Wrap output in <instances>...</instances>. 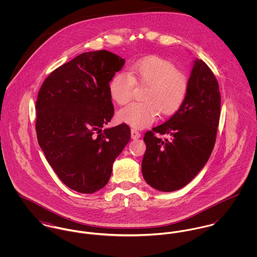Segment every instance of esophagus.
Masks as SVG:
<instances>
[{"label":"esophagus","instance_id":"1","mask_svg":"<svg viewBox=\"0 0 257 257\" xmlns=\"http://www.w3.org/2000/svg\"><path fill=\"white\" fill-rule=\"evenodd\" d=\"M131 134H132V139L133 140H138V139L141 138V133L139 131H137L136 128H132Z\"/></svg>","mask_w":257,"mask_h":257}]
</instances>
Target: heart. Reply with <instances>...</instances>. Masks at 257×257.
<instances>
[{
	"instance_id": "obj_1",
	"label": "heart",
	"mask_w": 257,
	"mask_h": 257,
	"mask_svg": "<svg viewBox=\"0 0 257 257\" xmlns=\"http://www.w3.org/2000/svg\"><path fill=\"white\" fill-rule=\"evenodd\" d=\"M135 84L146 85L142 102H134L118 111V118L134 127H146L157 117L159 111L164 115L180 109L188 92V79L169 60L151 55L128 67V74L116 72L110 78V98L117 105L126 104Z\"/></svg>"
}]
</instances>
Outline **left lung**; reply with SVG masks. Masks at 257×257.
<instances>
[{"label":"left lung","mask_w":257,"mask_h":257,"mask_svg":"<svg viewBox=\"0 0 257 257\" xmlns=\"http://www.w3.org/2000/svg\"><path fill=\"white\" fill-rule=\"evenodd\" d=\"M220 115L219 83L209 66L197 58L180 109L145 135L142 171L147 183L162 192L176 191L189 183L210 158Z\"/></svg>","instance_id":"8db88e82"}]
</instances>
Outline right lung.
Masks as SVG:
<instances>
[{
	"mask_svg": "<svg viewBox=\"0 0 257 257\" xmlns=\"http://www.w3.org/2000/svg\"><path fill=\"white\" fill-rule=\"evenodd\" d=\"M123 64L107 50L84 52L52 71L39 89L38 145L59 179L79 193L106 186L131 140L126 123L102 130L114 112L109 82Z\"/></svg>",
	"mask_w": 257,
	"mask_h": 257,
	"instance_id": "obj_1",
	"label": "right lung"
}]
</instances>
